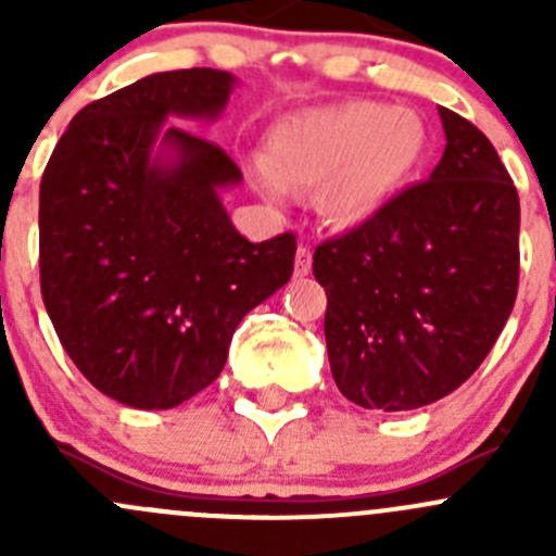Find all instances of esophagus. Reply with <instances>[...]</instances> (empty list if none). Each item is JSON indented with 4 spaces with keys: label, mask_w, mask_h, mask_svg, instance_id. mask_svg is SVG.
<instances>
[{
    "label": "esophagus",
    "mask_w": 556,
    "mask_h": 556,
    "mask_svg": "<svg viewBox=\"0 0 556 556\" xmlns=\"http://www.w3.org/2000/svg\"><path fill=\"white\" fill-rule=\"evenodd\" d=\"M312 271V250L309 247H299L295 250V274L299 277H306Z\"/></svg>",
    "instance_id": "34e87169"
}]
</instances>
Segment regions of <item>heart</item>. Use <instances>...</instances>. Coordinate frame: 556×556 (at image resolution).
I'll use <instances>...</instances> for the list:
<instances>
[{
	"label": "heart",
	"instance_id": "1",
	"mask_svg": "<svg viewBox=\"0 0 556 556\" xmlns=\"http://www.w3.org/2000/svg\"><path fill=\"white\" fill-rule=\"evenodd\" d=\"M428 150V128L412 110L336 102L293 112L268 128L257 185L271 199L319 188L330 226L357 228L384 212L412 182Z\"/></svg>",
	"mask_w": 556,
	"mask_h": 556
}]
</instances>
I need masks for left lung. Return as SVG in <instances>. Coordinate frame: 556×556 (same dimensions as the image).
<instances>
[{
    "instance_id": "left-lung-1",
    "label": "left lung",
    "mask_w": 556,
    "mask_h": 556,
    "mask_svg": "<svg viewBox=\"0 0 556 556\" xmlns=\"http://www.w3.org/2000/svg\"><path fill=\"white\" fill-rule=\"evenodd\" d=\"M446 148L366 226L314 250L330 374L379 412L457 390L495 346L519 288V195L490 139L439 106Z\"/></svg>"
}]
</instances>
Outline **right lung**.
Listing matches in <instances>:
<instances>
[{"instance_id":"1","label":"right lung","mask_w":556,"mask_h":556,"mask_svg":"<svg viewBox=\"0 0 556 556\" xmlns=\"http://www.w3.org/2000/svg\"><path fill=\"white\" fill-rule=\"evenodd\" d=\"M231 72L148 75L83 106L39 185V285L83 377L134 408H174L220 377L242 317L288 285L295 237L252 244L220 190L242 172L166 117L215 121Z\"/></svg>"}]
</instances>
